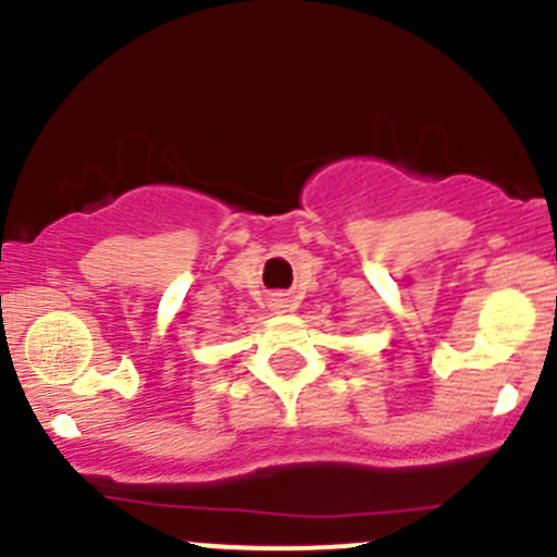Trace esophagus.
<instances>
[{
	"instance_id": "34e87169",
	"label": "esophagus",
	"mask_w": 557,
	"mask_h": 557,
	"mask_svg": "<svg viewBox=\"0 0 557 557\" xmlns=\"http://www.w3.org/2000/svg\"><path fill=\"white\" fill-rule=\"evenodd\" d=\"M274 301H277V305H280V307H285V305H283V301H285V299H274Z\"/></svg>"
}]
</instances>
